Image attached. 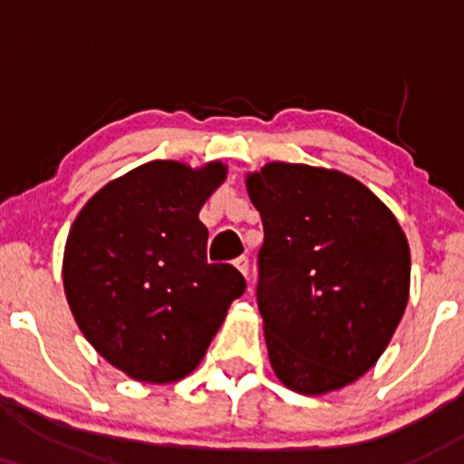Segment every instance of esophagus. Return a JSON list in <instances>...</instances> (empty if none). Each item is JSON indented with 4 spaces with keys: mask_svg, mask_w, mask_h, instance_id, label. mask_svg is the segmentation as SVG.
<instances>
[{
    "mask_svg": "<svg viewBox=\"0 0 464 464\" xmlns=\"http://www.w3.org/2000/svg\"><path fill=\"white\" fill-rule=\"evenodd\" d=\"M233 264H236V268L239 270V273H242L244 276H248V257H244L242 255V257H237Z\"/></svg>",
    "mask_w": 464,
    "mask_h": 464,
    "instance_id": "esophagus-1",
    "label": "esophagus"
}]
</instances>
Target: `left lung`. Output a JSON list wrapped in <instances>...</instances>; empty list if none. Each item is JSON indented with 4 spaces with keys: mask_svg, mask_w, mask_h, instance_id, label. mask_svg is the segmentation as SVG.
<instances>
[{
    "mask_svg": "<svg viewBox=\"0 0 464 464\" xmlns=\"http://www.w3.org/2000/svg\"><path fill=\"white\" fill-rule=\"evenodd\" d=\"M246 189L264 225L257 305L275 375L303 395L344 388L401 321L408 239L384 202L338 169L266 163Z\"/></svg>",
    "mask_w": 464,
    "mask_h": 464,
    "instance_id": "left-lung-1",
    "label": "left lung"
}]
</instances>
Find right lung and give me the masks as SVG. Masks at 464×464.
<instances>
[{
    "mask_svg": "<svg viewBox=\"0 0 464 464\" xmlns=\"http://www.w3.org/2000/svg\"><path fill=\"white\" fill-rule=\"evenodd\" d=\"M225 179L220 161L143 163L73 220L63 257L67 303L93 349L132 380L189 375L246 290L231 264H207L198 214Z\"/></svg>",
    "mask_w": 464,
    "mask_h": 464,
    "instance_id": "1",
    "label": "right lung"
}]
</instances>
